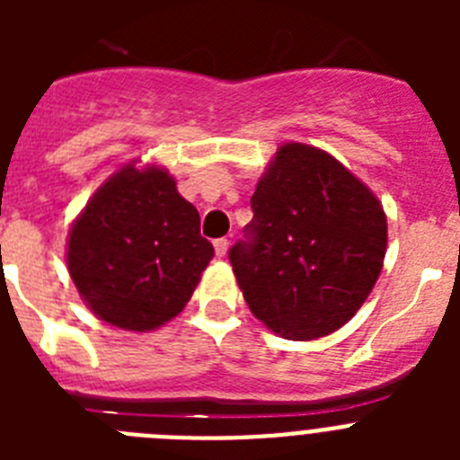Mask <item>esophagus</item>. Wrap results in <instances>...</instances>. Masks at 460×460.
I'll list each match as a JSON object with an SVG mask.
<instances>
[{"label": "esophagus", "instance_id": "obj_1", "mask_svg": "<svg viewBox=\"0 0 460 460\" xmlns=\"http://www.w3.org/2000/svg\"><path fill=\"white\" fill-rule=\"evenodd\" d=\"M227 249H230V242H227L226 237H221V239H217V242H214V251H217L218 258H223V255L227 253Z\"/></svg>", "mask_w": 460, "mask_h": 460}]
</instances>
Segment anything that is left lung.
<instances>
[{"mask_svg":"<svg viewBox=\"0 0 460 460\" xmlns=\"http://www.w3.org/2000/svg\"><path fill=\"white\" fill-rule=\"evenodd\" d=\"M251 209L246 242L227 253L251 313L290 341L343 327L387 253V217L373 190L332 154L288 142L260 177Z\"/></svg>","mask_w":460,"mask_h":460,"instance_id":"obj_1","label":"left lung"}]
</instances>
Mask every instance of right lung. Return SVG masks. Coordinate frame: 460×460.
<instances>
[{"instance_id":"add662e5","label":"right lung","mask_w":460,"mask_h":460,"mask_svg":"<svg viewBox=\"0 0 460 460\" xmlns=\"http://www.w3.org/2000/svg\"><path fill=\"white\" fill-rule=\"evenodd\" d=\"M211 258L200 214L156 165L117 170L68 233V274L80 296L128 332H152L181 313Z\"/></svg>"}]
</instances>
